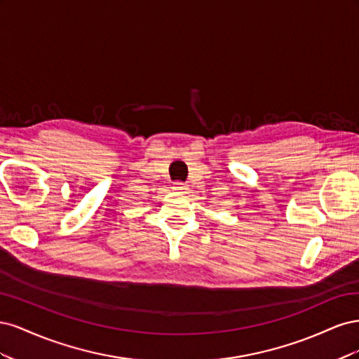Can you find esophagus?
I'll return each instance as SVG.
<instances>
[{
    "label": "esophagus",
    "instance_id": "34e87169",
    "mask_svg": "<svg viewBox=\"0 0 359 359\" xmlns=\"http://www.w3.org/2000/svg\"><path fill=\"white\" fill-rule=\"evenodd\" d=\"M172 189L175 190L177 193H187L189 186H187V184H184V182H175V184H173Z\"/></svg>",
    "mask_w": 359,
    "mask_h": 359
}]
</instances>
